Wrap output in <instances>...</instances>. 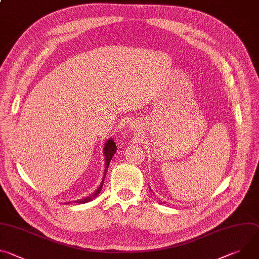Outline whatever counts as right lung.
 I'll use <instances>...</instances> for the list:
<instances>
[{
  "instance_id": "obj_1",
  "label": "right lung",
  "mask_w": 259,
  "mask_h": 259,
  "mask_svg": "<svg viewBox=\"0 0 259 259\" xmlns=\"http://www.w3.org/2000/svg\"><path fill=\"white\" fill-rule=\"evenodd\" d=\"M116 151H117V145H116L115 141H114L112 138L108 139V140L106 141L105 145H104V156H105V170H104L105 172H104V177H105V174H106L108 165H109L110 161H112V159H113V157H114ZM104 177H103V179H102V181H101V184L99 186V188L96 190L95 193H93L91 196H89V197H87V198H84V199H81V200L76 201V203L84 204V203H87V202L93 200V199L100 193V191H101V188H102V186H103ZM73 203H75V202H73ZM67 204H69V203H67Z\"/></svg>"
}]
</instances>
